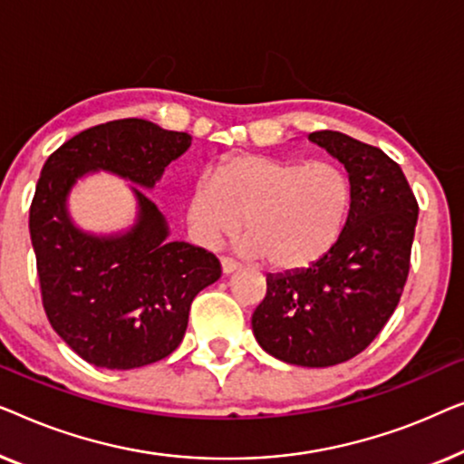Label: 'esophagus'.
<instances>
[{"label": "esophagus", "mask_w": 464, "mask_h": 464, "mask_svg": "<svg viewBox=\"0 0 464 464\" xmlns=\"http://www.w3.org/2000/svg\"><path fill=\"white\" fill-rule=\"evenodd\" d=\"M220 265H223V273H227V276H229V273H233V271H237L239 269V263H235L233 258H229V256H223L220 258Z\"/></svg>", "instance_id": "obj_1"}]
</instances>
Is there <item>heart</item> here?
I'll return each instance as SVG.
<instances>
[{
    "mask_svg": "<svg viewBox=\"0 0 464 464\" xmlns=\"http://www.w3.org/2000/svg\"><path fill=\"white\" fill-rule=\"evenodd\" d=\"M351 201L349 174L334 161L235 155L195 185L185 217L206 247L235 237L246 220V254L276 269H303L341 239Z\"/></svg>",
    "mask_w": 464,
    "mask_h": 464,
    "instance_id": "heart-1",
    "label": "heart"
}]
</instances>
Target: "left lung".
Returning <instances> with one entry per match:
<instances>
[{"mask_svg": "<svg viewBox=\"0 0 464 464\" xmlns=\"http://www.w3.org/2000/svg\"><path fill=\"white\" fill-rule=\"evenodd\" d=\"M309 140L347 168V225L322 260L266 277L252 330L277 360L328 368L362 353L393 315L410 273L419 201L400 164L378 147L334 130L311 132Z\"/></svg>", "mask_w": 464, "mask_h": 464, "instance_id": "obj_1", "label": "left lung"}]
</instances>
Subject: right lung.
<instances>
[{
    "mask_svg": "<svg viewBox=\"0 0 464 464\" xmlns=\"http://www.w3.org/2000/svg\"><path fill=\"white\" fill-rule=\"evenodd\" d=\"M188 147L187 132L130 117L83 130L44 164L29 210L44 311L88 363L132 370L164 360L185 336L193 298L223 271L204 247L168 241L166 218L136 187L139 218L128 233L80 231L67 214L71 187L107 169L153 188Z\"/></svg>",
    "mask_w": 464,
    "mask_h": 464,
    "instance_id": "obj_1",
    "label": "right lung"
}]
</instances>
